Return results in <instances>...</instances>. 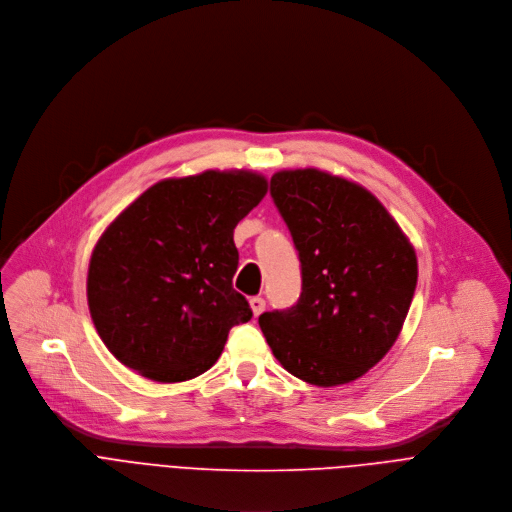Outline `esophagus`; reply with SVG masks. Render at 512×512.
Instances as JSON below:
<instances>
[{
    "label": "esophagus",
    "mask_w": 512,
    "mask_h": 512,
    "mask_svg": "<svg viewBox=\"0 0 512 512\" xmlns=\"http://www.w3.org/2000/svg\"><path fill=\"white\" fill-rule=\"evenodd\" d=\"M250 309H252L254 317H260L264 313V309H266V300L262 296H252L250 298Z\"/></svg>",
    "instance_id": "34e87169"
}]
</instances>
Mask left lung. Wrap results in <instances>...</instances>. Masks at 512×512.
I'll use <instances>...</instances> for the list:
<instances>
[{
    "label": "left lung",
    "mask_w": 512,
    "mask_h": 512,
    "mask_svg": "<svg viewBox=\"0 0 512 512\" xmlns=\"http://www.w3.org/2000/svg\"><path fill=\"white\" fill-rule=\"evenodd\" d=\"M270 195L298 250L302 292L260 329L294 377L333 387L395 343L418 284L414 246L365 187L319 169L278 171Z\"/></svg>",
    "instance_id": "8db88e82"
}]
</instances>
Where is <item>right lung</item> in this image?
<instances>
[{
  "label": "right lung",
  "instance_id": "add662e5",
  "mask_svg": "<svg viewBox=\"0 0 512 512\" xmlns=\"http://www.w3.org/2000/svg\"><path fill=\"white\" fill-rule=\"evenodd\" d=\"M268 191L252 171H203L141 193L96 242L86 280L92 323L129 369L161 383L208 371L252 319L232 280L234 228Z\"/></svg>",
  "mask_w": 512,
  "mask_h": 512
}]
</instances>
